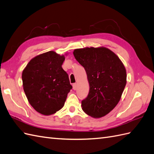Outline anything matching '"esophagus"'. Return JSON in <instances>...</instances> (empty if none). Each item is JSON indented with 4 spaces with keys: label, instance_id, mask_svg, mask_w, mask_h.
<instances>
[{
    "label": "esophagus",
    "instance_id": "esophagus-1",
    "mask_svg": "<svg viewBox=\"0 0 154 154\" xmlns=\"http://www.w3.org/2000/svg\"><path fill=\"white\" fill-rule=\"evenodd\" d=\"M72 87H73V90H76V89H77V84H73V85H72Z\"/></svg>",
    "mask_w": 154,
    "mask_h": 154
}]
</instances>
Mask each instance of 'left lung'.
I'll return each mask as SVG.
<instances>
[{
    "label": "left lung",
    "instance_id": "1",
    "mask_svg": "<svg viewBox=\"0 0 154 154\" xmlns=\"http://www.w3.org/2000/svg\"><path fill=\"white\" fill-rule=\"evenodd\" d=\"M73 54L84 66L90 84L82 109L94 118L104 117L121 100L126 84L124 64L117 54L104 47L77 49Z\"/></svg>",
    "mask_w": 154,
    "mask_h": 154
}]
</instances>
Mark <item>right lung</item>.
I'll return each mask as SVG.
<instances>
[{"instance_id": "obj_1", "label": "right lung", "mask_w": 154, "mask_h": 154, "mask_svg": "<svg viewBox=\"0 0 154 154\" xmlns=\"http://www.w3.org/2000/svg\"><path fill=\"white\" fill-rule=\"evenodd\" d=\"M64 59V55L49 51L33 58L22 72L23 91L41 114L51 115L62 109L72 88L62 68Z\"/></svg>"}]
</instances>
